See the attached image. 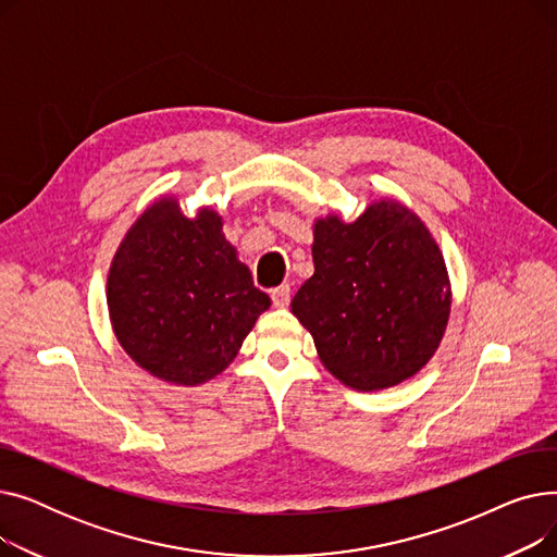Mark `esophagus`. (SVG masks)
<instances>
[{
  "label": "esophagus",
  "instance_id": "obj_1",
  "mask_svg": "<svg viewBox=\"0 0 557 557\" xmlns=\"http://www.w3.org/2000/svg\"><path fill=\"white\" fill-rule=\"evenodd\" d=\"M271 300H273V307L286 309L288 302H290V288H288V284H282V286L273 288L271 290Z\"/></svg>",
  "mask_w": 557,
  "mask_h": 557
}]
</instances>
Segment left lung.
<instances>
[{
  "mask_svg": "<svg viewBox=\"0 0 557 557\" xmlns=\"http://www.w3.org/2000/svg\"><path fill=\"white\" fill-rule=\"evenodd\" d=\"M313 275L290 311L313 336L320 363L341 384L393 388L418 374L441 345L451 311L445 257L424 221L379 198L345 223H313Z\"/></svg>",
  "mask_w": 557,
  "mask_h": 557,
  "instance_id": "1",
  "label": "left lung"
}]
</instances>
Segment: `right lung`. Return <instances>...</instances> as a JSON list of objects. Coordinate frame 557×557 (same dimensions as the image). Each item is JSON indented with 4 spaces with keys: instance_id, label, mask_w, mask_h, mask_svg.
I'll list each match as a JSON object with an SVG mask.
<instances>
[{
    "instance_id": "1",
    "label": "right lung",
    "mask_w": 557,
    "mask_h": 557,
    "mask_svg": "<svg viewBox=\"0 0 557 557\" xmlns=\"http://www.w3.org/2000/svg\"><path fill=\"white\" fill-rule=\"evenodd\" d=\"M106 296L124 352L175 386L221 374L271 307L225 239L219 212L200 208L187 219L175 196L151 202L128 227Z\"/></svg>"
}]
</instances>
